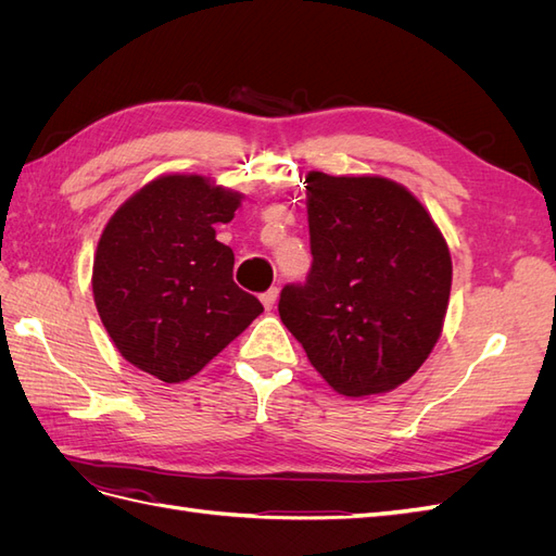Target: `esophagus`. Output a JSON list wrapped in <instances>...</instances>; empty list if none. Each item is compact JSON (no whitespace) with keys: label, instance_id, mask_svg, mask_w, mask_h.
Wrapping results in <instances>:
<instances>
[{"label":"esophagus","instance_id":"34e87169","mask_svg":"<svg viewBox=\"0 0 556 556\" xmlns=\"http://www.w3.org/2000/svg\"><path fill=\"white\" fill-rule=\"evenodd\" d=\"M262 304H264V308L266 311H271L274 306H276V299H278V288H271V290H266L262 296Z\"/></svg>","mask_w":556,"mask_h":556}]
</instances>
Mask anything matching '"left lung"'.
Returning <instances> with one entry per match:
<instances>
[{"instance_id":"1","label":"left lung","mask_w":556,"mask_h":556,"mask_svg":"<svg viewBox=\"0 0 556 556\" xmlns=\"http://www.w3.org/2000/svg\"><path fill=\"white\" fill-rule=\"evenodd\" d=\"M313 266L280 292L282 325L333 392L396 390L439 343L452 257L419 199L382 176L308 172Z\"/></svg>"}]
</instances>
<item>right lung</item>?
I'll use <instances>...</instances> for the list:
<instances>
[{
  "label": "right lung",
  "instance_id": "obj_1",
  "mask_svg": "<svg viewBox=\"0 0 556 556\" xmlns=\"http://www.w3.org/2000/svg\"><path fill=\"white\" fill-rule=\"evenodd\" d=\"M241 192L199 174L150 180L99 237L92 294L121 355L162 382L197 376L264 308L231 278L233 252L215 239Z\"/></svg>",
  "mask_w": 556,
  "mask_h": 556
}]
</instances>
